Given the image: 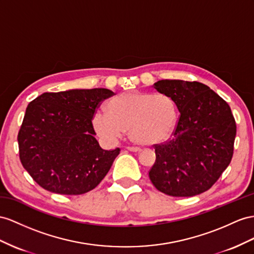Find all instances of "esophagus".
<instances>
[{"mask_svg": "<svg viewBox=\"0 0 254 254\" xmlns=\"http://www.w3.org/2000/svg\"><path fill=\"white\" fill-rule=\"evenodd\" d=\"M127 149L128 151H131V152H139L140 151V149L137 148V147H127Z\"/></svg>", "mask_w": 254, "mask_h": 254, "instance_id": "34e87169", "label": "esophagus"}]
</instances>
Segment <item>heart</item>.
Listing matches in <instances>:
<instances>
[{
  "label": "heart",
  "mask_w": 254,
  "mask_h": 254,
  "mask_svg": "<svg viewBox=\"0 0 254 254\" xmlns=\"http://www.w3.org/2000/svg\"><path fill=\"white\" fill-rule=\"evenodd\" d=\"M177 119V106L168 95L127 91L108 102L107 112L97 110L93 127L110 142L129 131L133 141L154 146L171 137Z\"/></svg>",
  "instance_id": "obj_1"
}]
</instances>
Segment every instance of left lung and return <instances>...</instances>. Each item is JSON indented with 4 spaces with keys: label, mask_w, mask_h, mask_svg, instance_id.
<instances>
[{
    "label": "left lung",
    "mask_w": 254,
    "mask_h": 254,
    "mask_svg": "<svg viewBox=\"0 0 254 254\" xmlns=\"http://www.w3.org/2000/svg\"><path fill=\"white\" fill-rule=\"evenodd\" d=\"M158 92L172 97L180 116L173 137L154 145L149 172L153 186L171 196H194L210 189L231 163L236 123L222 97L204 83L159 80Z\"/></svg>",
    "instance_id": "obj_1"
}]
</instances>
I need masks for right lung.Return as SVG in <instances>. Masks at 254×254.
<instances>
[{
  "instance_id": "add662e5",
  "label": "right lung",
  "mask_w": 254,
  "mask_h": 254,
  "mask_svg": "<svg viewBox=\"0 0 254 254\" xmlns=\"http://www.w3.org/2000/svg\"><path fill=\"white\" fill-rule=\"evenodd\" d=\"M113 95L104 88L73 89L43 93L29 104L18 134L19 157L45 190L79 195L106 176L120 149L100 147L92 118Z\"/></svg>"
}]
</instances>
